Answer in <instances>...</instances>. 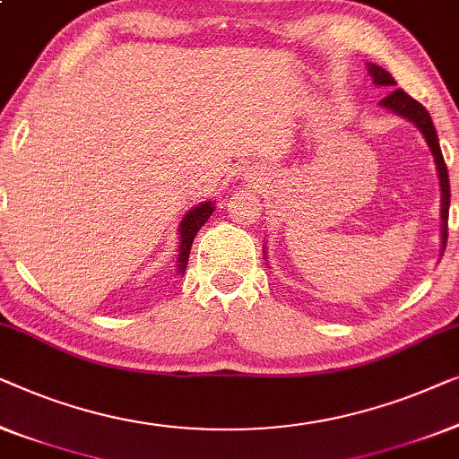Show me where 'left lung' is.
I'll list each match as a JSON object with an SVG mask.
<instances>
[{
    "label": "left lung",
    "instance_id": "obj_1",
    "mask_svg": "<svg viewBox=\"0 0 459 459\" xmlns=\"http://www.w3.org/2000/svg\"><path fill=\"white\" fill-rule=\"evenodd\" d=\"M368 66V74H370L372 82L377 87H395L397 82L393 76L386 73L385 68L377 66V64H366ZM380 106L391 109L393 114L402 116V118L410 120L418 131L422 133V137L429 145V150L435 158L437 164V177H438V189H441V255L445 251V245H447V221H449V202H451V191H449V174H447V166H445L443 153H441V145H438V137L435 131V125H432L430 114L418 103L416 100H411L408 93L402 91V89H393V91L386 95L385 100H380ZM266 257V255H264Z\"/></svg>",
    "mask_w": 459,
    "mask_h": 459
}]
</instances>
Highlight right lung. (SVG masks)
I'll return each mask as SVG.
<instances>
[{
    "mask_svg": "<svg viewBox=\"0 0 459 459\" xmlns=\"http://www.w3.org/2000/svg\"><path fill=\"white\" fill-rule=\"evenodd\" d=\"M214 202H202L197 204L195 208H191L186 214L183 216V221L178 224V257H177V273L185 274L186 270V262H189V254H191V245L193 238H195L197 230L208 222V218L214 212Z\"/></svg>",
    "mask_w": 459,
    "mask_h": 459,
    "instance_id": "right-lung-1",
    "label": "right lung"
}]
</instances>
